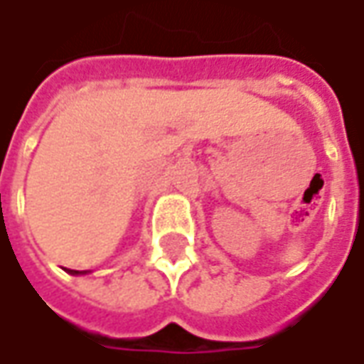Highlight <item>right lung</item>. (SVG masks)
<instances>
[{
	"instance_id": "add662e5",
	"label": "right lung",
	"mask_w": 364,
	"mask_h": 364,
	"mask_svg": "<svg viewBox=\"0 0 364 364\" xmlns=\"http://www.w3.org/2000/svg\"><path fill=\"white\" fill-rule=\"evenodd\" d=\"M68 273H73V275H78V273H87V272H77V269H68Z\"/></svg>"
}]
</instances>
